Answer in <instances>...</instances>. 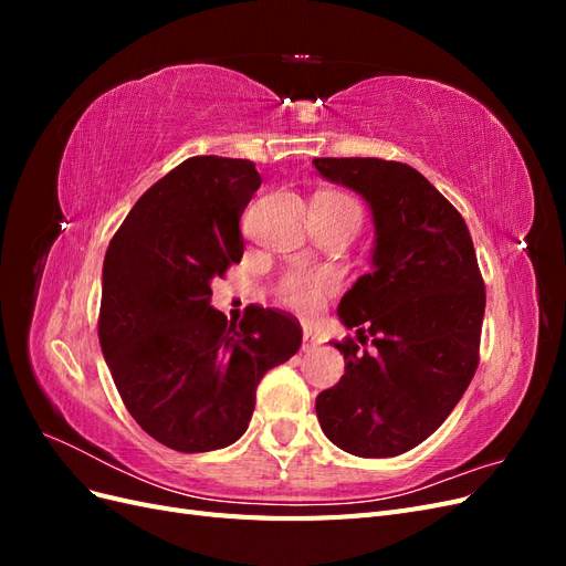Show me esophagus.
<instances>
[{
  "label": "esophagus",
  "mask_w": 566,
  "mask_h": 566,
  "mask_svg": "<svg viewBox=\"0 0 566 566\" xmlns=\"http://www.w3.org/2000/svg\"><path fill=\"white\" fill-rule=\"evenodd\" d=\"M323 345V337L321 335H316L314 331H310V328H304V337H302V352H314V349H318Z\"/></svg>",
  "instance_id": "obj_1"
}]
</instances>
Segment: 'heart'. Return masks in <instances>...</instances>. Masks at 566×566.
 <instances>
[{
    "label": "heart",
    "instance_id": "1",
    "mask_svg": "<svg viewBox=\"0 0 566 566\" xmlns=\"http://www.w3.org/2000/svg\"><path fill=\"white\" fill-rule=\"evenodd\" d=\"M335 196L342 202H349L354 208L361 212L358 202L349 196L342 193H328ZM339 281L331 269H297L290 271L283 276V281L279 283V297L290 310H295L300 314H316L321 306L325 304L335 290H337Z\"/></svg>",
    "mask_w": 566,
    "mask_h": 566
}]
</instances>
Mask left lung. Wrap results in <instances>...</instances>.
<instances>
[{
	"label": "left lung",
	"mask_w": 566,
	"mask_h": 566,
	"mask_svg": "<svg viewBox=\"0 0 566 566\" xmlns=\"http://www.w3.org/2000/svg\"><path fill=\"white\" fill-rule=\"evenodd\" d=\"M361 193L375 219L373 271L339 302L342 380L318 394L321 430L361 458L416 449L449 418L479 366L486 290L465 219L418 169L380 158H314ZM374 349L366 350L367 337Z\"/></svg>",
	"instance_id": "obj_1"
}]
</instances>
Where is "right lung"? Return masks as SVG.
I'll list each match as a JSON object with an SVG mask.
<instances>
[{
    "label": "right lung",
    "instance_id": "obj_1",
    "mask_svg": "<svg viewBox=\"0 0 566 566\" xmlns=\"http://www.w3.org/2000/svg\"><path fill=\"white\" fill-rule=\"evenodd\" d=\"M262 186L254 163L196 156L136 200L104 260L98 342L142 430L181 453L248 430L256 385L302 345L295 316L212 310L210 281L243 260L241 217Z\"/></svg>",
    "mask_w": 566,
    "mask_h": 566
}]
</instances>
